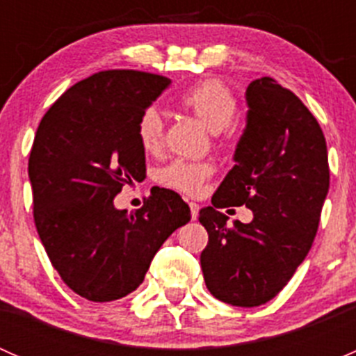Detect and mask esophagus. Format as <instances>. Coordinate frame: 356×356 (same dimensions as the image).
Returning <instances> with one entry per match:
<instances>
[{
	"instance_id": "obj_1",
	"label": "esophagus",
	"mask_w": 356,
	"mask_h": 356,
	"mask_svg": "<svg viewBox=\"0 0 356 356\" xmlns=\"http://www.w3.org/2000/svg\"><path fill=\"white\" fill-rule=\"evenodd\" d=\"M189 208H191V218L193 220H196L198 218V213H200V204L198 203H189Z\"/></svg>"
}]
</instances>
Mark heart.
<instances>
[{"label": "heart", "instance_id": "heart-1", "mask_svg": "<svg viewBox=\"0 0 356 356\" xmlns=\"http://www.w3.org/2000/svg\"><path fill=\"white\" fill-rule=\"evenodd\" d=\"M186 110L191 111L196 118L211 132H222L227 129L238 113V99L231 89L220 81H204L195 86L179 99ZM165 124L161 113L156 108H146L138 122L139 145L145 152H158L163 143ZM213 174V167L207 161L174 160L158 170V181L172 189L198 195L203 182Z\"/></svg>", "mask_w": 356, "mask_h": 356}]
</instances>
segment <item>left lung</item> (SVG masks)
<instances>
[{
	"mask_svg": "<svg viewBox=\"0 0 356 356\" xmlns=\"http://www.w3.org/2000/svg\"><path fill=\"white\" fill-rule=\"evenodd\" d=\"M246 127L236 165L200 210L208 232L201 251L204 284L217 300L258 307L279 293L310 251L329 191L327 145L317 118L270 77L246 88ZM245 204L250 225L216 210Z\"/></svg>",
	"mask_w": 356,
	"mask_h": 356,
	"instance_id": "left-lung-1",
	"label": "left lung"
}]
</instances>
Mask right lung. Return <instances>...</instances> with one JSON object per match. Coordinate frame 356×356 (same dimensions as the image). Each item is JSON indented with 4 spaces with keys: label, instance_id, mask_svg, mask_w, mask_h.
Masks as SVG:
<instances>
[{
    "label": "right lung",
    "instance_id": "add662e5",
    "mask_svg": "<svg viewBox=\"0 0 356 356\" xmlns=\"http://www.w3.org/2000/svg\"><path fill=\"white\" fill-rule=\"evenodd\" d=\"M170 79L105 70L67 89L46 111L29 156L34 222L63 282L89 301L139 288L168 236L191 220L177 193L152 189L139 210H117L122 186L143 181L141 113Z\"/></svg>",
    "mask_w": 356,
    "mask_h": 356
}]
</instances>
